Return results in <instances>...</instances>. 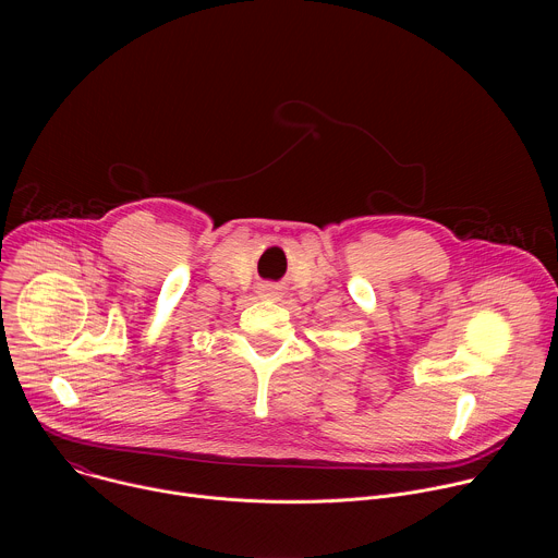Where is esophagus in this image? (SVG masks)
Returning a JSON list of instances; mask_svg holds the SVG:
<instances>
[{"label":"esophagus","instance_id":"34e87169","mask_svg":"<svg viewBox=\"0 0 558 558\" xmlns=\"http://www.w3.org/2000/svg\"><path fill=\"white\" fill-rule=\"evenodd\" d=\"M269 291H271V293H276V287H269Z\"/></svg>","mask_w":558,"mask_h":558}]
</instances>
